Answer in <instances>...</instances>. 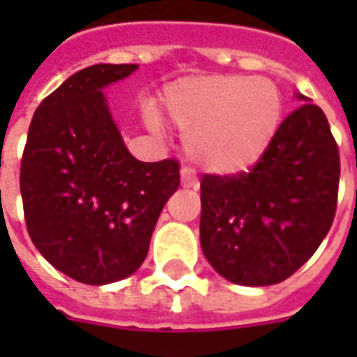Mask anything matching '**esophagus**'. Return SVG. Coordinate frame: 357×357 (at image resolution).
Instances as JSON below:
<instances>
[{
  "instance_id": "esophagus-1",
  "label": "esophagus",
  "mask_w": 357,
  "mask_h": 357,
  "mask_svg": "<svg viewBox=\"0 0 357 357\" xmlns=\"http://www.w3.org/2000/svg\"><path fill=\"white\" fill-rule=\"evenodd\" d=\"M181 185L185 189H199V178L195 176L191 168H181Z\"/></svg>"
}]
</instances>
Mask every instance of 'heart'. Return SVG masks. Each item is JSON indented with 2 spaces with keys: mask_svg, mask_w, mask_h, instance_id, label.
Listing matches in <instances>:
<instances>
[{
  "mask_svg": "<svg viewBox=\"0 0 357 357\" xmlns=\"http://www.w3.org/2000/svg\"><path fill=\"white\" fill-rule=\"evenodd\" d=\"M162 102L168 116L187 132L189 156L214 174H237L255 166L283 118V93L264 76L185 78L166 88Z\"/></svg>",
  "mask_w": 357,
  "mask_h": 357,
  "instance_id": "heart-1",
  "label": "heart"
}]
</instances>
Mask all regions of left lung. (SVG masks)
Returning a JSON list of instances; mask_svg holds the SVG:
<instances>
[{
    "mask_svg": "<svg viewBox=\"0 0 357 357\" xmlns=\"http://www.w3.org/2000/svg\"><path fill=\"white\" fill-rule=\"evenodd\" d=\"M338 178L340 156L327 116L304 102L281 122L250 170L202 176L201 247L210 266L245 287L291 277L329 233Z\"/></svg>",
    "mask_w": 357,
    "mask_h": 357,
    "instance_id": "obj_1",
    "label": "left lung"
}]
</instances>
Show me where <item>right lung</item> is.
Wrapping results in <instances>:
<instances>
[{"label":"right lung","instance_id":"obj_1","mask_svg":"<svg viewBox=\"0 0 357 357\" xmlns=\"http://www.w3.org/2000/svg\"><path fill=\"white\" fill-rule=\"evenodd\" d=\"M137 65H93L36 109L20 160L30 239L47 262L86 284L132 275L149 252L179 162L130 155L101 89Z\"/></svg>","mask_w":357,"mask_h":357}]
</instances>
